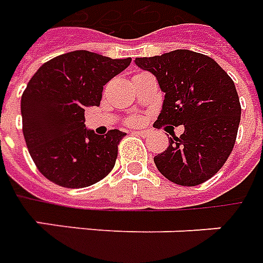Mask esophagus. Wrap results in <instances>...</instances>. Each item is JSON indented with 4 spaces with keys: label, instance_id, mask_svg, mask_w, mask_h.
I'll return each instance as SVG.
<instances>
[{
    "label": "esophagus",
    "instance_id": "esophagus-1",
    "mask_svg": "<svg viewBox=\"0 0 263 263\" xmlns=\"http://www.w3.org/2000/svg\"><path fill=\"white\" fill-rule=\"evenodd\" d=\"M134 134H139V136H147L148 130H134Z\"/></svg>",
    "mask_w": 263,
    "mask_h": 263
}]
</instances>
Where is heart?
Instances as JSON below:
<instances>
[{
	"instance_id": "obj_1",
	"label": "heart",
	"mask_w": 263,
	"mask_h": 263,
	"mask_svg": "<svg viewBox=\"0 0 263 263\" xmlns=\"http://www.w3.org/2000/svg\"><path fill=\"white\" fill-rule=\"evenodd\" d=\"M127 123L129 124L140 123V118H137V116H132V118H129V119H127Z\"/></svg>"
}]
</instances>
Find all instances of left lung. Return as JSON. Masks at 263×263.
Masks as SVG:
<instances>
[{"label":"left lung","instance_id":"1","mask_svg":"<svg viewBox=\"0 0 263 263\" xmlns=\"http://www.w3.org/2000/svg\"><path fill=\"white\" fill-rule=\"evenodd\" d=\"M134 62L153 73L165 92L154 126H184V133L154 158L158 171L187 187L211 179L228 161L240 124L241 105L232 78L212 58L189 49Z\"/></svg>","mask_w":263,"mask_h":263}]
</instances>
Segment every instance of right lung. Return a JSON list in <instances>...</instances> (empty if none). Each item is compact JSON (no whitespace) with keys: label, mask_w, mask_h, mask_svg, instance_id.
<instances>
[{"label":"right lung","mask_w":263,"mask_h":263,"mask_svg":"<svg viewBox=\"0 0 263 263\" xmlns=\"http://www.w3.org/2000/svg\"><path fill=\"white\" fill-rule=\"evenodd\" d=\"M130 62L80 49L49 59L34 73L21 110L26 145L43 176L66 189H83L114 169L126 133L87 130L84 110L100 105L104 86Z\"/></svg>","instance_id":"obj_1"}]
</instances>
